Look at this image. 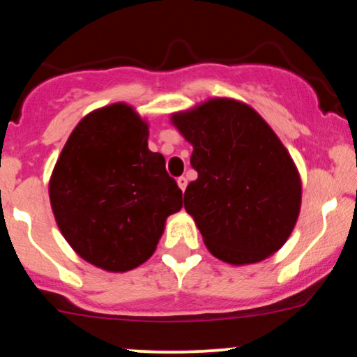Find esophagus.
I'll use <instances>...</instances> for the list:
<instances>
[{"instance_id":"obj_1","label":"esophagus","mask_w":357,"mask_h":357,"mask_svg":"<svg viewBox=\"0 0 357 357\" xmlns=\"http://www.w3.org/2000/svg\"><path fill=\"white\" fill-rule=\"evenodd\" d=\"M178 186L181 188V191L184 192V190H186V186H188V179L184 178V176H179L178 178Z\"/></svg>"}]
</instances>
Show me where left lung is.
<instances>
[{"label":"left lung","mask_w":357,"mask_h":357,"mask_svg":"<svg viewBox=\"0 0 357 357\" xmlns=\"http://www.w3.org/2000/svg\"><path fill=\"white\" fill-rule=\"evenodd\" d=\"M171 122L192 146L198 178L184 191V208L211 255L248 265L284 247L301 211V174L260 114L216 97Z\"/></svg>","instance_id":"obj_1"}]
</instances>
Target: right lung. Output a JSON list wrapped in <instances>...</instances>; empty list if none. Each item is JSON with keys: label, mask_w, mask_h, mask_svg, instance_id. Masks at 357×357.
I'll return each mask as SVG.
<instances>
[{"label": "right lung", "mask_w": 357, "mask_h": 357, "mask_svg": "<svg viewBox=\"0 0 357 357\" xmlns=\"http://www.w3.org/2000/svg\"><path fill=\"white\" fill-rule=\"evenodd\" d=\"M149 126L130 105L85 116L61 149L48 186L61 235L85 261L127 272L149 260L183 191L165 155L147 147Z\"/></svg>", "instance_id": "add662e5"}]
</instances>
